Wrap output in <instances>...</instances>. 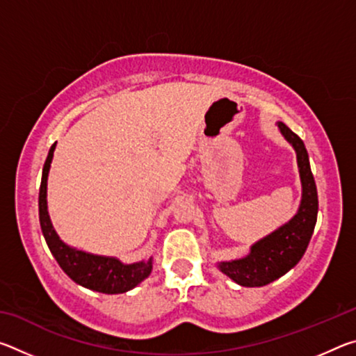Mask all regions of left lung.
I'll list each match as a JSON object with an SVG mask.
<instances>
[{"label": "left lung", "instance_id": "left-lung-1", "mask_svg": "<svg viewBox=\"0 0 356 356\" xmlns=\"http://www.w3.org/2000/svg\"><path fill=\"white\" fill-rule=\"evenodd\" d=\"M278 129L297 154L301 201L297 213L286 225L252 243L248 254L216 264L221 273L243 287L267 286L293 268L308 248L317 221V188L311 172L308 150L286 124L278 122Z\"/></svg>", "mask_w": 356, "mask_h": 356}]
</instances>
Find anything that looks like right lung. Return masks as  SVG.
Returning a JSON list of instances; mask_svg holds the SVG:
<instances>
[{
	"mask_svg": "<svg viewBox=\"0 0 356 356\" xmlns=\"http://www.w3.org/2000/svg\"><path fill=\"white\" fill-rule=\"evenodd\" d=\"M55 149L56 143L48 150L39 190V221L53 257L64 273L83 287L100 293H124L131 291L152 272V257L147 261L124 264L118 257L92 254L63 242L53 227L47 206V180Z\"/></svg>",
	"mask_w": 356,
	"mask_h": 356,
	"instance_id": "add662e5",
	"label": "right lung"
}]
</instances>
